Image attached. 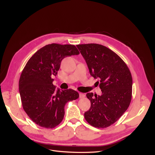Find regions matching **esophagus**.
I'll return each instance as SVG.
<instances>
[{"label":"esophagus","instance_id":"esophagus-1","mask_svg":"<svg viewBox=\"0 0 155 155\" xmlns=\"http://www.w3.org/2000/svg\"><path fill=\"white\" fill-rule=\"evenodd\" d=\"M79 97L80 99H84L85 97V94L83 93H80L79 94Z\"/></svg>","mask_w":155,"mask_h":155}]
</instances>
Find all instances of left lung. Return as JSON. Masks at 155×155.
<instances>
[{"instance_id":"obj_1","label":"left lung","mask_w":155,"mask_h":155,"mask_svg":"<svg viewBox=\"0 0 155 155\" xmlns=\"http://www.w3.org/2000/svg\"><path fill=\"white\" fill-rule=\"evenodd\" d=\"M91 75L98 78L102 95L87 93L91 106L85 112L87 123L97 128L107 127L123 116L132 98L133 79L126 63L109 48L90 43L77 45Z\"/></svg>"}]
</instances>
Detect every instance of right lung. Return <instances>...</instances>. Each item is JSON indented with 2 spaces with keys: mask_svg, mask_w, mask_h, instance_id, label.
Wrapping results in <instances>:
<instances>
[{
  "mask_svg": "<svg viewBox=\"0 0 155 155\" xmlns=\"http://www.w3.org/2000/svg\"><path fill=\"white\" fill-rule=\"evenodd\" d=\"M79 54L75 45L52 43L38 50L24 67L19 82L22 105L37 125L55 127L64 117L65 104L79 97L72 89L56 92L52 78L58 74L64 58Z\"/></svg>",
  "mask_w": 155,
  "mask_h": 155,
  "instance_id": "obj_1",
  "label": "right lung"
}]
</instances>
